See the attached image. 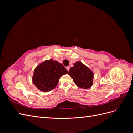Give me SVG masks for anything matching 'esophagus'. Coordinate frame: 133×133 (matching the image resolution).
I'll return each instance as SVG.
<instances>
[{
    "label": "esophagus",
    "mask_w": 133,
    "mask_h": 133,
    "mask_svg": "<svg viewBox=\"0 0 133 133\" xmlns=\"http://www.w3.org/2000/svg\"><path fill=\"white\" fill-rule=\"evenodd\" d=\"M66 69H67L68 71H69V69H70V67H69V66H66Z\"/></svg>",
    "instance_id": "esophagus-1"
}]
</instances>
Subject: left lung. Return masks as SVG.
Returning a JSON list of instances; mask_svg holds the SVG:
<instances>
[{"label": "left lung", "instance_id": "left-lung-1", "mask_svg": "<svg viewBox=\"0 0 133 133\" xmlns=\"http://www.w3.org/2000/svg\"><path fill=\"white\" fill-rule=\"evenodd\" d=\"M69 75L74 83L80 88L88 89L92 85L94 74L92 71L81 62H76L69 71Z\"/></svg>", "mask_w": 133, "mask_h": 133}]
</instances>
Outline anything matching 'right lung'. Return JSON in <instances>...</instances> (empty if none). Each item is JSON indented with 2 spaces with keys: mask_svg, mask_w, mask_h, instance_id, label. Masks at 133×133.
<instances>
[{
  "mask_svg": "<svg viewBox=\"0 0 133 133\" xmlns=\"http://www.w3.org/2000/svg\"><path fill=\"white\" fill-rule=\"evenodd\" d=\"M68 73V70L62 64L51 59L37 66L34 71L32 81L38 89L47 92L54 89L60 78Z\"/></svg>",
  "mask_w": 133,
  "mask_h": 133,
  "instance_id": "add662e5",
  "label": "right lung"
}]
</instances>
